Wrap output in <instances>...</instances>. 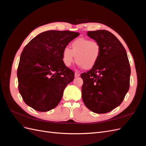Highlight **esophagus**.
I'll use <instances>...</instances> for the list:
<instances>
[{"instance_id":"1","label":"esophagus","mask_w":146,"mask_h":146,"mask_svg":"<svg viewBox=\"0 0 146 146\" xmlns=\"http://www.w3.org/2000/svg\"><path fill=\"white\" fill-rule=\"evenodd\" d=\"M80 76V73L79 72H76L75 73H74V76L75 77H78Z\"/></svg>"}]
</instances>
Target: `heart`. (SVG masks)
<instances>
[{
  "label": "heart",
  "mask_w": 146,
  "mask_h": 146,
  "mask_svg": "<svg viewBox=\"0 0 146 146\" xmlns=\"http://www.w3.org/2000/svg\"><path fill=\"white\" fill-rule=\"evenodd\" d=\"M71 48L63 50L62 62L66 66H70L74 60L85 70H91L96 65L100 56L101 48L100 43L90 39L80 38L71 43Z\"/></svg>",
  "instance_id": "obj_1"
}]
</instances>
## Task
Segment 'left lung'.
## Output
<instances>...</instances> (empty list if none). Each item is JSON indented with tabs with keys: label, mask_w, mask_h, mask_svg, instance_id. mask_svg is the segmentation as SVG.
Returning <instances> with one entry per match:
<instances>
[{
	"label": "left lung",
	"mask_w": 146,
	"mask_h": 146,
	"mask_svg": "<svg viewBox=\"0 0 146 146\" xmlns=\"http://www.w3.org/2000/svg\"><path fill=\"white\" fill-rule=\"evenodd\" d=\"M87 35L100 43L101 52L93 68L81 74L82 99L91 111L106 113L119 106L129 89V62L124 47L110 32L89 31Z\"/></svg>",
	"instance_id": "8db88e82"
}]
</instances>
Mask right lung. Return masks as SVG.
Listing matches in <instances>:
<instances>
[{
  "mask_svg": "<svg viewBox=\"0 0 146 146\" xmlns=\"http://www.w3.org/2000/svg\"><path fill=\"white\" fill-rule=\"evenodd\" d=\"M79 33L49 30L34 37L23 48L17 70L19 91L24 102L46 112L58 106L74 73L62 62L63 50Z\"/></svg>",
  "mask_w": 146,
  "mask_h": 146,
  "instance_id": "add662e5",
  "label": "right lung"
}]
</instances>
